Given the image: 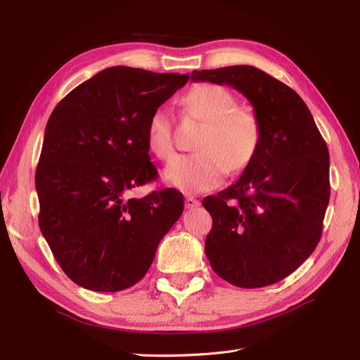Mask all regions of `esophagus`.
<instances>
[{"label":"esophagus","mask_w":360,"mask_h":360,"mask_svg":"<svg viewBox=\"0 0 360 360\" xmlns=\"http://www.w3.org/2000/svg\"><path fill=\"white\" fill-rule=\"evenodd\" d=\"M184 205H186V209H197V207L201 205V202L189 195V197H186V200H184Z\"/></svg>","instance_id":"obj_1"}]
</instances>
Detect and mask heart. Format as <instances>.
I'll use <instances>...</instances> for the list:
<instances>
[{
    "mask_svg": "<svg viewBox=\"0 0 360 360\" xmlns=\"http://www.w3.org/2000/svg\"><path fill=\"white\" fill-rule=\"evenodd\" d=\"M186 110L205 127L192 155L174 158L163 171L171 186L188 193L219 188L228 169L245 171L261 147V123L254 110L238 106L237 97L225 86L201 84L183 97ZM147 146L159 159L174 153L172 117L165 108H156L148 118Z\"/></svg>",
    "mask_w": 360,
    "mask_h": 360,
    "instance_id": "heart-1",
    "label": "heart"
}]
</instances>
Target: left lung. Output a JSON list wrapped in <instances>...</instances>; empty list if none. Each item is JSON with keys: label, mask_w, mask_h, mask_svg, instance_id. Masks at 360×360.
<instances>
[{"label": "left lung", "mask_w": 360, "mask_h": 360, "mask_svg": "<svg viewBox=\"0 0 360 360\" xmlns=\"http://www.w3.org/2000/svg\"><path fill=\"white\" fill-rule=\"evenodd\" d=\"M191 78L240 91L261 123L255 160L231 186L202 200L213 219L207 259L236 287L271 285L320 242L330 197L328 146L302 97L263 70L230 66L193 70Z\"/></svg>", "instance_id": "1"}]
</instances>
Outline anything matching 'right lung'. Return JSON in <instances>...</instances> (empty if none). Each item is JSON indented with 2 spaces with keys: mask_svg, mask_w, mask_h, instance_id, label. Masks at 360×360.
I'll use <instances>...</instances> for the list:
<instances>
[{
  "mask_svg": "<svg viewBox=\"0 0 360 360\" xmlns=\"http://www.w3.org/2000/svg\"><path fill=\"white\" fill-rule=\"evenodd\" d=\"M189 75L115 66L72 90L52 111L36 171L39 225L75 284L122 291L144 278L183 213V195L129 192L156 179L148 118Z\"/></svg>",
  "mask_w": 360,
  "mask_h": 360,
  "instance_id": "add662e5",
  "label": "right lung"
}]
</instances>
